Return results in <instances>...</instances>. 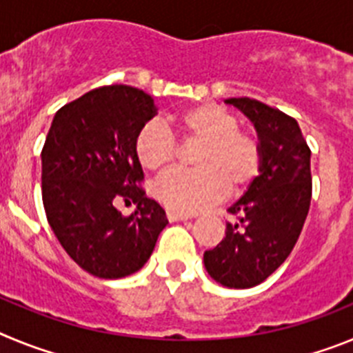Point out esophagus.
<instances>
[{
  "label": "esophagus",
  "instance_id": "esophagus-1",
  "mask_svg": "<svg viewBox=\"0 0 353 353\" xmlns=\"http://www.w3.org/2000/svg\"><path fill=\"white\" fill-rule=\"evenodd\" d=\"M166 215H168V219H170L171 223H176V221H187V219H189V215H187V214H180V212H174V210H168Z\"/></svg>",
  "mask_w": 353,
  "mask_h": 353
}]
</instances>
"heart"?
Instances as JSON below:
<instances>
[{
  "mask_svg": "<svg viewBox=\"0 0 353 353\" xmlns=\"http://www.w3.org/2000/svg\"><path fill=\"white\" fill-rule=\"evenodd\" d=\"M189 141L201 143L194 157L199 170H173L155 182L154 194L170 210L192 214L217 203L232 191L248 189L261 170L256 138L240 130L239 118L217 104H199L176 118ZM134 150L143 168L162 171L176 157L173 134L159 121H148L136 136Z\"/></svg>",
  "mask_w": 353,
  "mask_h": 353,
  "instance_id": "1",
  "label": "heart"
}]
</instances>
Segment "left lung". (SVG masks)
Wrapping results in <instances>:
<instances>
[{
  "label": "left lung",
  "mask_w": 353,
  "mask_h": 353,
  "mask_svg": "<svg viewBox=\"0 0 353 353\" xmlns=\"http://www.w3.org/2000/svg\"><path fill=\"white\" fill-rule=\"evenodd\" d=\"M251 120L261 148V170L228 208L236 217L226 235L205 251V269L228 288L263 283L288 258L311 203V150L297 120L263 102L226 99Z\"/></svg>",
  "instance_id": "8db88e82"
}]
</instances>
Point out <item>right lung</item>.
<instances>
[{
  "instance_id": "add662e5",
  "label": "right lung",
  "mask_w": 353,
  "mask_h": 353,
  "mask_svg": "<svg viewBox=\"0 0 353 353\" xmlns=\"http://www.w3.org/2000/svg\"><path fill=\"white\" fill-rule=\"evenodd\" d=\"M157 114L143 90L113 84L84 93L54 114L42 150V199L49 226L81 269L120 279L148 261L166 228V212L138 183L134 143ZM137 203L121 216L114 203Z\"/></svg>"
}]
</instances>
